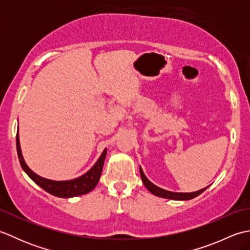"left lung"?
<instances>
[{"label":"left lung","instance_id":"obj_1","mask_svg":"<svg viewBox=\"0 0 250 250\" xmlns=\"http://www.w3.org/2000/svg\"><path fill=\"white\" fill-rule=\"evenodd\" d=\"M140 173H141V177L143 180V184L145 185V187L150 191L152 194H155L157 196H160V198H164V199H169V200H179V201H186V200H191L195 198V196L200 195L202 192H204L205 189H201L199 191H195V192H189V193H184V192H172V191H167L164 190L158 186L153 185L149 179H148L143 169L140 167Z\"/></svg>","mask_w":250,"mask_h":250}]
</instances>
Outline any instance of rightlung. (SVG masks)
I'll list each match as a JSON object with an SVG mask.
<instances>
[{"mask_svg":"<svg viewBox=\"0 0 250 250\" xmlns=\"http://www.w3.org/2000/svg\"><path fill=\"white\" fill-rule=\"evenodd\" d=\"M16 146H17L18 158L21 164V167L23 168V171L28 174L29 177L33 180L36 185H39L41 188H43L45 191H47V192L52 195L59 196V198H72V196L83 195L90 192L92 189H94L95 186H97L99 183L101 174H102L104 160H105L106 153H107V150L104 149L102 155H101L99 160L97 161V163H95L86 174H83V176L72 179V180L56 182V180H50V179L39 176V175L35 174L28 166H26L20 149L18 132H17V136H16Z\"/></svg>","mask_w":250,"mask_h":250,"instance_id":"obj_1","label":"right lung"}]
</instances>
